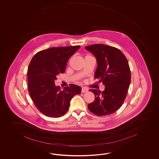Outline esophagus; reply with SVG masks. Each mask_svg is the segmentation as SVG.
<instances>
[{
	"instance_id": "34e87169",
	"label": "esophagus",
	"mask_w": 159,
	"mask_h": 159,
	"mask_svg": "<svg viewBox=\"0 0 159 159\" xmlns=\"http://www.w3.org/2000/svg\"><path fill=\"white\" fill-rule=\"evenodd\" d=\"M88 90L86 89V88H82V90H81V93H86V92H88Z\"/></svg>"
}]
</instances>
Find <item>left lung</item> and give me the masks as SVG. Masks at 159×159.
<instances>
[{
  "mask_svg": "<svg viewBox=\"0 0 159 159\" xmlns=\"http://www.w3.org/2000/svg\"><path fill=\"white\" fill-rule=\"evenodd\" d=\"M85 48L94 55L98 66L94 79L105 84L103 91L90 90L95 95L89 110L98 116L110 115L122 106L128 93L131 71L127 59L120 50L103 44H93Z\"/></svg>",
  "mask_w": 159,
  "mask_h": 159,
  "instance_id": "obj_1",
  "label": "left lung"
}]
</instances>
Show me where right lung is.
Listing matches in <instances>:
<instances>
[{"label": "right lung", "instance_id": "add662e5", "mask_svg": "<svg viewBox=\"0 0 159 159\" xmlns=\"http://www.w3.org/2000/svg\"><path fill=\"white\" fill-rule=\"evenodd\" d=\"M80 48H51L37 52L32 58L27 72L28 89L35 106L44 115L51 118L64 115L72 98L81 93L77 85L69 84L61 90L54 84L57 75L64 73L68 59Z\"/></svg>", "mask_w": 159, "mask_h": 159}]
</instances>
